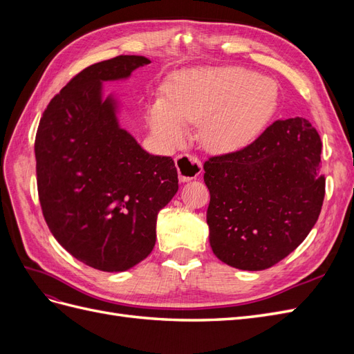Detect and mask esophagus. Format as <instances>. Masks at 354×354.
I'll use <instances>...</instances> for the list:
<instances>
[{"instance_id":"obj_1","label":"esophagus","mask_w":354,"mask_h":354,"mask_svg":"<svg viewBox=\"0 0 354 354\" xmlns=\"http://www.w3.org/2000/svg\"><path fill=\"white\" fill-rule=\"evenodd\" d=\"M176 167L178 171V180L183 181H190L196 178L202 173V164L198 156L194 155H180L176 158Z\"/></svg>"}]
</instances>
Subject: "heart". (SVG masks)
I'll list each match as a JSON object with an SVG mask.
<instances>
[{
	"label": "heart",
	"instance_id": "heart-1",
	"mask_svg": "<svg viewBox=\"0 0 354 354\" xmlns=\"http://www.w3.org/2000/svg\"><path fill=\"white\" fill-rule=\"evenodd\" d=\"M277 106L279 93L269 78L233 66L192 69L168 82L149 112V125L160 143L177 147L186 138L183 125L201 124L203 146L229 153L257 140Z\"/></svg>",
	"mask_w": 354,
	"mask_h": 354
}]
</instances>
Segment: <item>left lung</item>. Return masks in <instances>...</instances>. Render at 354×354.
Returning <instances> with one entry per match:
<instances>
[{"mask_svg": "<svg viewBox=\"0 0 354 354\" xmlns=\"http://www.w3.org/2000/svg\"><path fill=\"white\" fill-rule=\"evenodd\" d=\"M322 142L304 118L274 121L251 145L203 164L217 259L241 270L283 260L316 224L325 196Z\"/></svg>", "mask_w": 354, "mask_h": 354, "instance_id": "8db88e82", "label": "left lung"}]
</instances>
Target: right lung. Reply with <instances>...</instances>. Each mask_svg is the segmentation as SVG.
I'll list each match as a JSON object with an SVG mask.
<instances>
[{
	"mask_svg": "<svg viewBox=\"0 0 354 354\" xmlns=\"http://www.w3.org/2000/svg\"><path fill=\"white\" fill-rule=\"evenodd\" d=\"M143 56L94 63L73 77L42 113L35 138L37 183L53 236L102 272L143 261L156 242L158 212L178 190L173 158L147 153L118 121L103 82L127 80Z\"/></svg>",
	"mask_w": 354,
	"mask_h": 354,
	"instance_id": "1",
	"label": "right lung"
}]
</instances>
